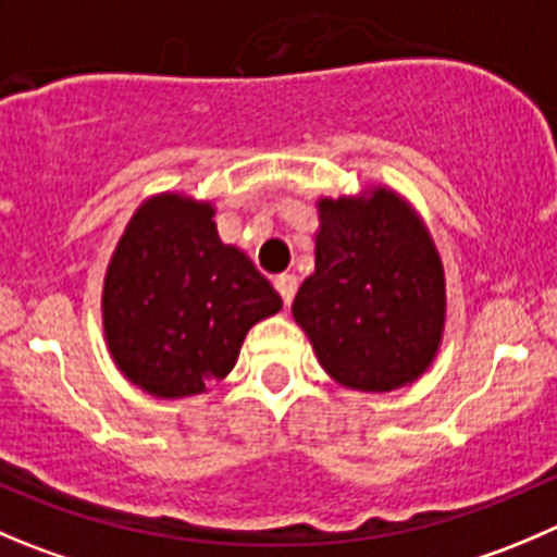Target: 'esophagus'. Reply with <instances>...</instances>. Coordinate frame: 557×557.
<instances>
[{
	"label": "esophagus",
	"mask_w": 557,
	"mask_h": 557,
	"mask_svg": "<svg viewBox=\"0 0 557 557\" xmlns=\"http://www.w3.org/2000/svg\"><path fill=\"white\" fill-rule=\"evenodd\" d=\"M275 289H278V295H282L284 306H293L295 293H298V278H295L293 273H282L278 278H275Z\"/></svg>",
	"instance_id": "34e87169"
}]
</instances>
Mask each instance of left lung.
<instances>
[{
	"mask_svg": "<svg viewBox=\"0 0 557 557\" xmlns=\"http://www.w3.org/2000/svg\"><path fill=\"white\" fill-rule=\"evenodd\" d=\"M317 208V262L295 295V322L336 383L355 391L412 383L432 363L446 322L432 237L385 188Z\"/></svg>",
	"mask_w": 557,
	"mask_h": 557,
	"instance_id": "left-lung-1",
	"label": "left lung"
}]
</instances>
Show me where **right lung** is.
Wrapping results in <instances>:
<instances>
[{
	"label": "right lung",
	"mask_w": 557,
	"mask_h": 557,
	"mask_svg": "<svg viewBox=\"0 0 557 557\" xmlns=\"http://www.w3.org/2000/svg\"><path fill=\"white\" fill-rule=\"evenodd\" d=\"M278 309L251 259L221 243L213 208L174 194L136 210L106 273L103 327L116 367L166 399L224 380L248 327Z\"/></svg>",
	"instance_id": "obj_1"
}]
</instances>
